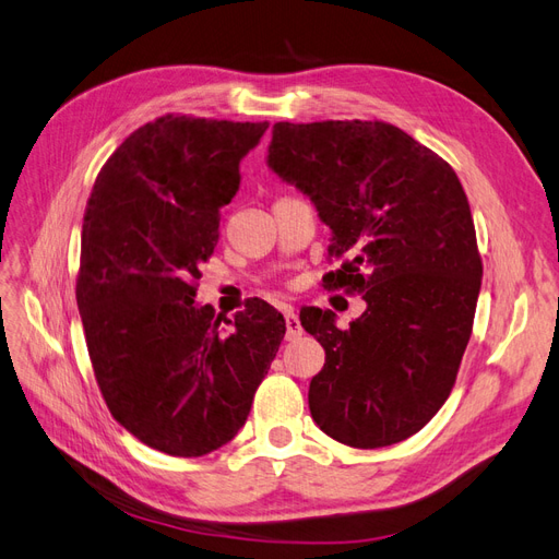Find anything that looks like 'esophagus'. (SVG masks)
I'll return each instance as SVG.
<instances>
[{
    "instance_id": "1",
    "label": "esophagus",
    "mask_w": 559,
    "mask_h": 559,
    "mask_svg": "<svg viewBox=\"0 0 559 559\" xmlns=\"http://www.w3.org/2000/svg\"><path fill=\"white\" fill-rule=\"evenodd\" d=\"M284 321H286V337H289V341H294V337L302 333L300 321L292 308H284Z\"/></svg>"
}]
</instances>
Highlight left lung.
I'll use <instances>...</instances> for the list:
<instances>
[{
	"instance_id": "left-lung-1",
	"label": "left lung",
	"mask_w": 559,
	"mask_h": 559,
	"mask_svg": "<svg viewBox=\"0 0 559 559\" xmlns=\"http://www.w3.org/2000/svg\"><path fill=\"white\" fill-rule=\"evenodd\" d=\"M267 163L333 230L324 289L368 306L349 329L300 312L326 352L312 419L349 448L401 443L448 401L473 331L483 261L462 181L408 132L359 118L275 123Z\"/></svg>"
}]
</instances>
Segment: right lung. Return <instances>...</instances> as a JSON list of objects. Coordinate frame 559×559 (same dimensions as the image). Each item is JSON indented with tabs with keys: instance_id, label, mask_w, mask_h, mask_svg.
I'll return each mask as SVG.
<instances>
[{
	"instance_id": "add662e5",
	"label": "right lung",
	"mask_w": 559,
	"mask_h": 559,
	"mask_svg": "<svg viewBox=\"0 0 559 559\" xmlns=\"http://www.w3.org/2000/svg\"><path fill=\"white\" fill-rule=\"evenodd\" d=\"M267 121L165 114L130 132L83 214L76 306L109 413L148 448L202 456L240 431L286 324L265 300L233 331L198 308L200 267Z\"/></svg>"
}]
</instances>
